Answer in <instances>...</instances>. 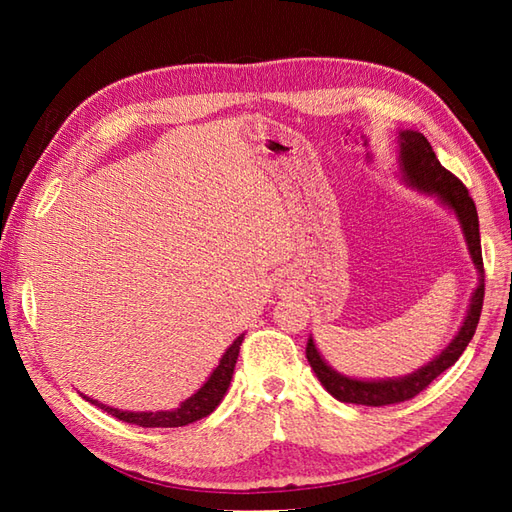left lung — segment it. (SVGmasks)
<instances>
[{"label": "left lung", "mask_w": 512, "mask_h": 512, "mask_svg": "<svg viewBox=\"0 0 512 512\" xmlns=\"http://www.w3.org/2000/svg\"><path fill=\"white\" fill-rule=\"evenodd\" d=\"M398 173L407 187L416 189L424 195H431V198H436L442 206H447V209L458 217L471 262L477 270V288L473 290L469 310H466V317L451 343L444 347L438 356H433L427 365L418 367L416 372H411L407 376L378 380L345 376L341 372H336L332 365L325 363V358L321 356L317 345H314V339L310 336L306 345V356L310 367L314 369V374L321 380V385L328 389V394H332L341 402H352V405L385 407L418 396L422 389H427L444 369H449L462 356L466 345L473 339L482 314L484 262L480 244V222H477V209L469 191H466L464 184L455 178L451 171L440 165V160L433 154V149L429 145V140L420 132H413V129H400L398 132Z\"/></svg>", "instance_id": "1"}]
</instances>
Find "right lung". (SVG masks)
<instances>
[{"instance_id": "right-lung-1", "label": "right lung", "mask_w": 512, "mask_h": 512, "mask_svg": "<svg viewBox=\"0 0 512 512\" xmlns=\"http://www.w3.org/2000/svg\"><path fill=\"white\" fill-rule=\"evenodd\" d=\"M242 341H244V334H239L237 339L228 345V350L222 354L220 363H217L211 376L206 378V383L171 411H123V409H116L110 405H103V402L92 400L88 396H83V398L90 400L92 405L101 407L103 411L110 413V416L123 420V422H129V424H138V427H184V424H191L195 420L206 418L209 413L215 411L217 405H220L222 398L226 396L228 385H231L233 369L237 363L239 345H242Z\"/></svg>"}]
</instances>
